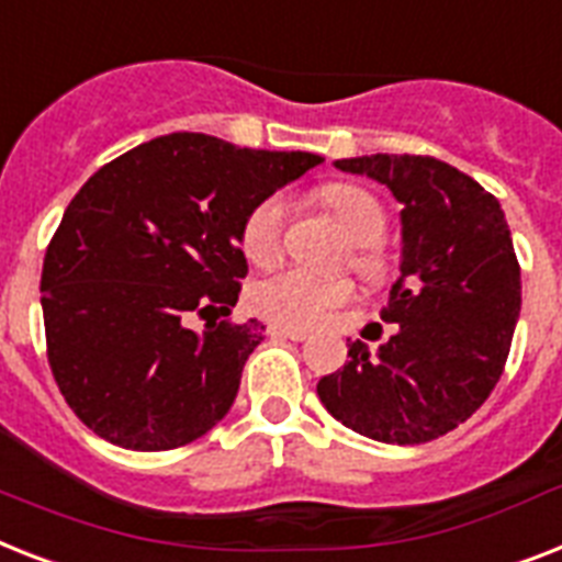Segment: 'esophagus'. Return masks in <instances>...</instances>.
Here are the masks:
<instances>
[{
	"label": "esophagus",
	"mask_w": 562,
	"mask_h": 562,
	"mask_svg": "<svg viewBox=\"0 0 562 562\" xmlns=\"http://www.w3.org/2000/svg\"><path fill=\"white\" fill-rule=\"evenodd\" d=\"M268 335L289 337V340H305V337H308V331H305V328H291V326H268Z\"/></svg>",
	"instance_id": "34e87169"
}]
</instances>
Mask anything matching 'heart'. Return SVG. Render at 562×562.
<instances>
[{
    "instance_id": "1",
    "label": "heart",
    "mask_w": 562,
    "mask_h": 562,
    "mask_svg": "<svg viewBox=\"0 0 562 562\" xmlns=\"http://www.w3.org/2000/svg\"><path fill=\"white\" fill-rule=\"evenodd\" d=\"M323 202L335 213L346 234L360 245L378 241L386 231V213L375 195L355 184H331L323 190ZM282 227H285V195L273 193L250 210L241 225V250L250 262L268 266L280 257ZM358 268L369 277L381 273V257L372 248L358 254ZM352 296L346 277H321L303 268H285L250 289V308L271 323L291 328L317 326Z\"/></svg>"
}]
</instances>
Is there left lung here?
<instances>
[{
	"instance_id": "obj_1",
	"label": "left lung",
	"mask_w": 562,
	"mask_h": 562,
	"mask_svg": "<svg viewBox=\"0 0 562 562\" xmlns=\"http://www.w3.org/2000/svg\"><path fill=\"white\" fill-rule=\"evenodd\" d=\"M337 170L390 187L401 204V277L381 321L398 331L317 384L337 422L384 445H424L476 413L503 375L522 285L494 195L430 155H360Z\"/></svg>"
}]
</instances>
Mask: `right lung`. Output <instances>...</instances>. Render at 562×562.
I'll list each match as a JSON object with an SVG mask.
<instances>
[{
	"mask_svg": "<svg viewBox=\"0 0 562 562\" xmlns=\"http://www.w3.org/2000/svg\"><path fill=\"white\" fill-rule=\"evenodd\" d=\"M317 164L314 153L172 132L80 187L48 245L40 289L54 381L89 430L155 453L225 418L266 326L213 317L195 331L187 321L231 314L248 273L245 218Z\"/></svg>",
	"mask_w": 562,
	"mask_h": 562,
	"instance_id": "add662e5",
	"label": "right lung"
}]
</instances>
